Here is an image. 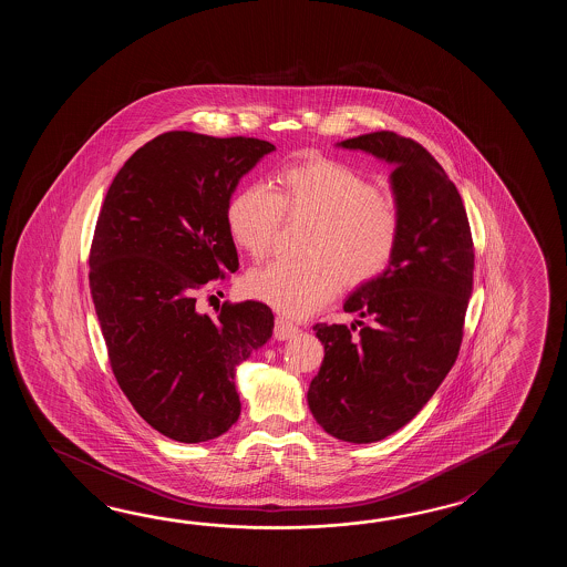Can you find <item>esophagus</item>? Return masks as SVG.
Returning <instances> with one entry per match:
<instances>
[{
    "label": "esophagus",
    "instance_id": "1",
    "mask_svg": "<svg viewBox=\"0 0 567 567\" xmlns=\"http://www.w3.org/2000/svg\"><path fill=\"white\" fill-rule=\"evenodd\" d=\"M296 332H298V326L293 324V322H288V320H286V318H281V316L276 318L274 337L278 338V340H288V338L293 337Z\"/></svg>",
    "mask_w": 567,
    "mask_h": 567
}]
</instances>
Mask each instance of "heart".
Here are the masks:
<instances>
[{
    "label": "heart",
    "mask_w": 567,
    "mask_h": 567,
    "mask_svg": "<svg viewBox=\"0 0 567 567\" xmlns=\"http://www.w3.org/2000/svg\"><path fill=\"white\" fill-rule=\"evenodd\" d=\"M284 217L310 218L306 255L276 259L245 278L249 296L291 318L318 312L342 288L367 286L385 274L401 237L398 205L377 194L373 182L330 157L313 156L281 169L276 193L249 186L230 200L227 227L233 243L264 259Z\"/></svg>",
    "instance_id": "heart-1"
}]
</instances>
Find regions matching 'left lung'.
<instances>
[{
	"label": "left lung",
	"mask_w": 567,
	"mask_h": 567,
	"mask_svg": "<svg viewBox=\"0 0 567 567\" xmlns=\"http://www.w3.org/2000/svg\"><path fill=\"white\" fill-rule=\"evenodd\" d=\"M340 145L395 166L401 237L385 274L344 303L371 322L313 326L324 361L308 405L328 434L371 444L411 422L458 359L474 243L458 188L422 144L373 132Z\"/></svg>",
	"instance_id": "left-lung-1"
}]
</instances>
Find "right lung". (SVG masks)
<instances>
[{"instance_id":"add662e5","label":"right lung","mask_w":567,"mask_h":567,"mask_svg":"<svg viewBox=\"0 0 567 567\" xmlns=\"http://www.w3.org/2000/svg\"><path fill=\"white\" fill-rule=\"evenodd\" d=\"M274 150L243 135L162 133L123 164L96 218L89 286L111 371L169 440H215L239 420L235 369L274 332L261 301L196 312V293L239 269L230 194Z\"/></svg>"}]
</instances>
